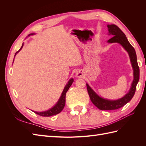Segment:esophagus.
<instances>
[{
  "label": "esophagus",
  "instance_id": "34e87169",
  "mask_svg": "<svg viewBox=\"0 0 146 146\" xmlns=\"http://www.w3.org/2000/svg\"><path fill=\"white\" fill-rule=\"evenodd\" d=\"M76 76L78 77H81V72H80L79 71H78V72H77V73H76Z\"/></svg>",
  "mask_w": 146,
  "mask_h": 146
}]
</instances>
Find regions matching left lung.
Returning a JSON list of instances; mask_svg holds the SVG:
<instances>
[{
    "mask_svg": "<svg viewBox=\"0 0 146 146\" xmlns=\"http://www.w3.org/2000/svg\"><path fill=\"white\" fill-rule=\"evenodd\" d=\"M107 27L108 29V35H111L113 36L108 40V42L119 43L129 54L132 68L133 69V80L131 83L129 92L122 98L117 100H108L101 98L86 83L88 92L91 102L96 107L101 110H117L122 107L130 102L135 93L136 85L139 79V68L135 48L128 41L125 35L117 25L108 24Z\"/></svg>",
    "mask_w": 146,
    "mask_h": 146,
    "instance_id": "left-lung-1",
    "label": "left lung"
}]
</instances>
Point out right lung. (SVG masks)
<instances>
[{
  "label": "right lung",
  "mask_w": 146,
  "mask_h": 146,
  "mask_svg": "<svg viewBox=\"0 0 146 146\" xmlns=\"http://www.w3.org/2000/svg\"><path fill=\"white\" fill-rule=\"evenodd\" d=\"M34 34L35 33H31V34L29 35V36H30V35H34ZM23 46H24V43L23 44V45H22L20 49L17 52H16V53L15 55V56L16 55L17 53H18L22 49V48L23 47ZM13 61H14V60H13ZM73 82H74V79L72 78H70V80L68 81V83L66 84L64 88L62 93H61V95L60 96V98L58 101L57 102L56 104L52 108H51L49 110H47V111H41V112H38V111H33L35 113L38 114V115H39V116H44V117H49V116H54V115H55V114L60 113L61 111H62L64 107L65 102H66V92H67V91H68L70 86L72 85Z\"/></svg>",
  "instance_id": "obj_1"
}]
</instances>
